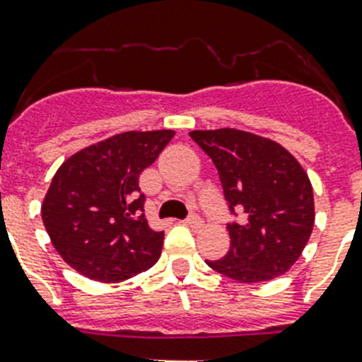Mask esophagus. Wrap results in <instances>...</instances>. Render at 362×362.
Here are the masks:
<instances>
[{"label": "esophagus", "mask_w": 362, "mask_h": 362, "mask_svg": "<svg viewBox=\"0 0 362 362\" xmlns=\"http://www.w3.org/2000/svg\"><path fill=\"white\" fill-rule=\"evenodd\" d=\"M186 223H187V226H189V227H193V229H197V227L203 226V220H201V216L192 214V216H189V218H187V220H186Z\"/></svg>", "instance_id": "1"}]
</instances>
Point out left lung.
<instances>
[{
	"label": "left lung",
	"instance_id": "1",
	"mask_svg": "<svg viewBox=\"0 0 362 362\" xmlns=\"http://www.w3.org/2000/svg\"><path fill=\"white\" fill-rule=\"evenodd\" d=\"M209 153L231 209L242 212L229 226L226 257L206 261L216 272L259 284L286 274L297 263L314 229V189L306 170L280 142L250 131H189Z\"/></svg>",
	"mask_w": 362,
	"mask_h": 362
}]
</instances>
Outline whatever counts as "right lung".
Returning a JSON list of instances; mask_svg holds the SVG:
<instances>
[{
  "label": "right lung",
  "instance_id": "obj_1",
  "mask_svg": "<svg viewBox=\"0 0 362 362\" xmlns=\"http://www.w3.org/2000/svg\"><path fill=\"white\" fill-rule=\"evenodd\" d=\"M173 136V129L125 131L59 165L41 216L56 252L78 274L116 284L158 261L163 233L150 229L142 214L139 176Z\"/></svg>",
  "mask_w": 362,
  "mask_h": 362
}]
</instances>
